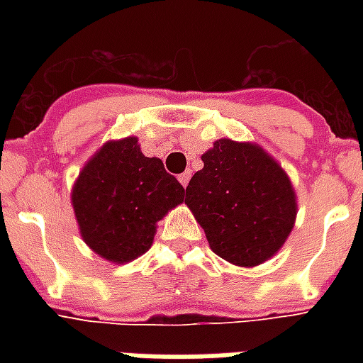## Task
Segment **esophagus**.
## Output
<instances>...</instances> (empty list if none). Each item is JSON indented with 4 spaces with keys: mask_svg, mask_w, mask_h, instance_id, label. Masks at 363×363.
Returning <instances> with one entry per match:
<instances>
[{
    "mask_svg": "<svg viewBox=\"0 0 363 363\" xmlns=\"http://www.w3.org/2000/svg\"><path fill=\"white\" fill-rule=\"evenodd\" d=\"M190 177H192V173H190V171H184L182 174H179V182H181L182 186H186L190 181Z\"/></svg>",
    "mask_w": 363,
    "mask_h": 363,
    "instance_id": "34e87169",
    "label": "esophagus"
}]
</instances>
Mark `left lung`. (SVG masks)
Instances as JSON below:
<instances>
[{
	"instance_id": "obj_1",
	"label": "left lung",
	"mask_w": 363,
	"mask_h": 363,
	"mask_svg": "<svg viewBox=\"0 0 363 363\" xmlns=\"http://www.w3.org/2000/svg\"><path fill=\"white\" fill-rule=\"evenodd\" d=\"M204 169L190 179L184 204L202 225L218 257L252 268L272 259L294 229L296 190L257 143L218 140L202 155Z\"/></svg>"
}]
</instances>
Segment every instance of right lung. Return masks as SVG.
Here are the masks:
<instances>
[{"mask_svg": "<svg viewBox=\"0 0 363 363\" xmlns=\"http://www.w3.org/2000/svg\"><path fill=\"white\" fill-rule=\"evenodd\" d=\"M184 202V189L163 161L145 157L138 138L106 142L85 163L72 190L85 243L104 260L124 264L153 243L157 221Z\"/></svg>", "mask_w": 363, "mask_h": 363, "instance_id": "add662e5", "label": "right lung"}]
</instances>
